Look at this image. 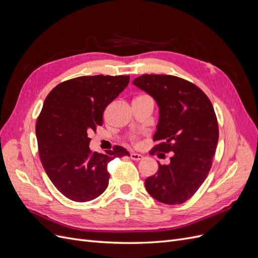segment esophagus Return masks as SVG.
<instances>
[{"label": "esophagus", "mask_w": 258, "mask_h": 258, "mask_svg": "<svg viewBox=\"0 0 258 258\" xmlns=\"http://www.w3.org/2000/svg\"><path fill=\"white\" fill-rule=\"evenodd\" d=\"M130 157H131V159H134V160H141V159H143V155L138 154V153H131Z\"/></svg>", "instance_id": "1"}]
</instances>
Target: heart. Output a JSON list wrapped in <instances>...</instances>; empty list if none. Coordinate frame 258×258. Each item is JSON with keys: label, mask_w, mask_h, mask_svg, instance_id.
Returning a JSON list of instances; mask_svg holds the SVG:
<instances>
[{"label": "heart", "mask_w": 258, "mask_h": 258, "mask_svg": "<svg viewBox=\"0 0 258 258\" xmlns=\"http://www.w3.org/2000/svg\"><path fill=\"white\" fill-rule=\"evenodd\" d=\"M132 140V142H135V143H138V138L137 137H134L131 139Z\"/></svg>", "instance_id": "obj_1"}]
</instances>
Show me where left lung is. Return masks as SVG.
Returning <instances> with one entry per match:
<instances>
[{
    "label": "left lung",
    "instance_id": "1",
    "mask_svg": "<svg viewBox=\"0 0 258 258\" xmlns=\"http://www.w3.org/2000/svg\"><path fill=\"white\" fill-rule=\"evenodd\" d=\"M134 85L159 106V121L150 152L172 153L170 165H160L145 179L151 196L166 205H181L194 196L212 167L218 123L210 99L198 86L173 75L144 74Z\"/></svg>",
    "mask_w": 258,
    "mask_h": 258
}]
</instances>
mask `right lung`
<instances>
[{"instance_id":"right-lung-1","label":"right lung","mask_w":258,"mask_h":258,"mask_svg":"<svg viewBox=\"0 0 258 258\" xmlns=\"http://www.w3.org/2000/svg\"><path fill=\"white\" fill-rule=\"evenodd\" d=\"M129 75L80 76L57 85L36 121L38 153L54 187L70 200L96 199L108 185L107 163L129 156L115 146L106 154L89 148V134L102 126L106 106L129 84Z\"/></svg>"}]
</instances>
